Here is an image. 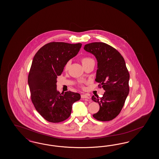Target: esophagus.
I'll return each instance as SVG.
<instances>
[{
  "mask_svg": "<svg viewBox=\"0 0 159 159\" xmlns=\"http://www.w3.org/2000/svg\"><path fill=\"white\" fill-rule=\"evenodd\" d=\"M81 97H82V98L84 99V100H86V101H88L90 99L89 97L88 96L87 94H82Z\"/></svg>",
  "mask_w": 159,
  "mask_h": 159,
  "instance_id": "obj_1",
  "label": "esophagus"
}]
</instances>
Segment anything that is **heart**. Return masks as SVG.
Masks as SVG:
<instances>
[{
	"label": "heart",
	"instance_id": "b5f03b06",
	"mask_svg": "<svg viewBox=\"0 0 159 159\" xmlns=\"http://www.w3.org/2000/svg\"><path fill=\"white\" fill-rule=\"evenodd\" d=\"M92 59L91 58H83V59H82V65H83V64H84L85 63L87 62L88 61H90V60H92ZM69 63H67L66 65H65V70H67L68 69V68H69Z\"/></svg>",
	"mask_w": 159,
	"mask_h": 159
}]
</instances>
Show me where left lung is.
I'll return each instance as SVG.
<instances>
[{"mask_svg":"<svg viewBox=\"0 0 159 159\" xmlns=\"http://www.w3.org/2000/svg\"><path fill=\"white\" fill-rule=\"evenodd\" d=\"M84 49L96 58L95 80L106 91L101 98L92 96V100L100 106L99 111L93 116L100 121L112 120L120 113L129 92V73L125 60L116 49L104 43H88Z\"/></svg>","mask_w":159,"mask_h":159,"instance_id":"left-lung-1","label":"left lung"}]
</instances>
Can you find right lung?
Instances as JSON below:
<instances>
[{"instance_id":"obj_1","label":"right lung","mask_w":159,"mask_h":159,"mask_svg":"<svg viewBox=\"0 0 159 159\" xmlns=\"http://www.w3.org/2000/svg\"><path fill=\"white\" fill-rule=\"evenodd\" d=\"M82 43L52 42L45 44L34 56L28 77L31 98L36 110L45 120L58 123L71 114L72 104L80 94L57 89V76L67 62L77 55Z\"/></svg>"}]
</instances>
